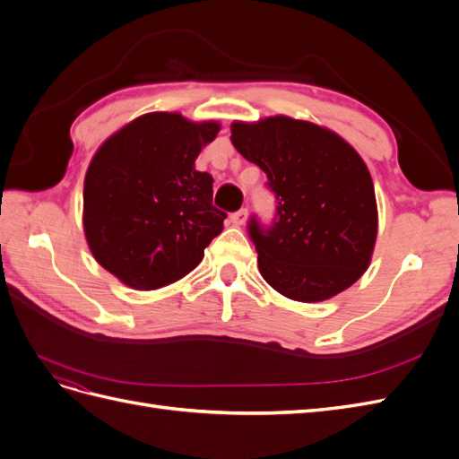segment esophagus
I'll list each match as a JSON object with an SVG mask.
<instances>
[{"label":"esophagus","mask_w":459,"mask_h":459,"mask_svg":"<svg viewBox=\"0 0 459 459\" xmlns=\"http://www.w3.org/2000/svg\"><path fill=\"white\" fill-rule=\"evenodd\" d=\"M247 216H248V211H247V208H241V211L233 212V214L230 216V220H231L233 226H243L245 221H247Z\"/></svg>","instance_id":"obj_1"}]
</instances>
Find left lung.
<instances>
[{
	"instance_id": "8db88e82",
	"label": "left lung",
	"mask_w": 459,
	"mask_h": 459,
	"mask_svg": "<svg viewBox=\"0 0 459 459\" xmlns=\"http://www.w3.org/2000/svg\"><path fill=\"white\" fill-rule=\"evenodd\" d=\"M231 143L260 166L275 195L270 226L248 220L258 270L299 302L339 295L368 270L377 203L366 162L341 135L307 120L233 122Z\"/></svg>"
}]
</instances>
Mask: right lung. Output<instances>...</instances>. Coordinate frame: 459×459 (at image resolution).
Listing matches in <instances>:
<instances>
[{
	"label": "right lung",
	"mask_w": 459,
	"mask_h": 459,
	"mask_svg": "<svg viewBox=\"0 0 459 459\" xmlns=\"http://www.w3.org/2000/svg\"><path fill=\"white\" fill-rule=\"evenodd\" d=\"M218 122L178 113L132 120L95 152L84 179V233L101 266L132 289L182 280L224 230L212 176L195 170Z\"/></svg>",
	"instance_id": "obj_1"
}]
</instances>
